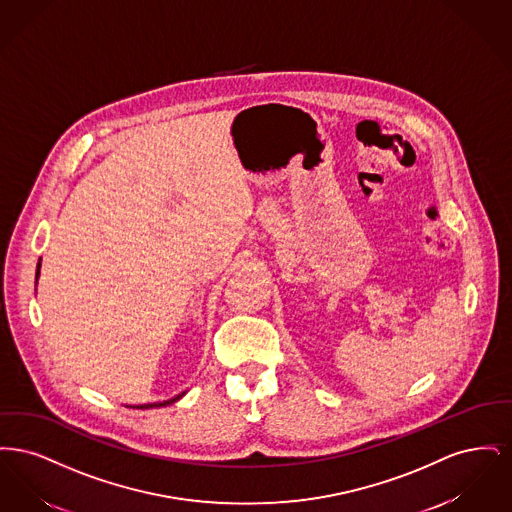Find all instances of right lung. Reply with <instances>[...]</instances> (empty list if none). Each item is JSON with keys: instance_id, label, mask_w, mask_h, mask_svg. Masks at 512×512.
Listing matches in <instances>:
<instances>
[{"instance_id": "right-lung-1", "label": "right lung", "mask_w": 512, "mask_h": 512, "mask_svg": "<svg viewBox=\"0 0 512 512\" xmlns=\"http://www.w3.org/2000/svg\"><path fill=\"white\" fill-rule=\"evenodd\" d=\"M40 268H42V259L38 261V267H36V284H38V278H40ZM186 395V391H182V393H178V395H174L172 399H167V401H157V403H146V405H136V407H132V409H157V407H169L172 405L174 401H178V399H182ZM126 407H130V405H126Z\"/></svg>"}]
</instances>
